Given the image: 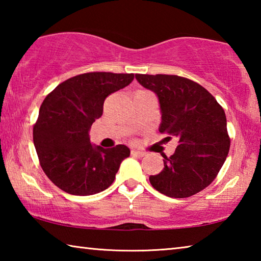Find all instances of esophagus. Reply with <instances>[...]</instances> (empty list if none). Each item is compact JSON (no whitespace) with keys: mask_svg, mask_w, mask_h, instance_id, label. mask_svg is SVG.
Returning <instances> with one entry per match:
<instances>
[{"mask_svg":"<svg viewBox=\"0 0 261 261\" xmlns=\"http://www.w3.org/2000/svg\"><path fill=\"white\" fill-rule=\"evenodd\" d=\"M131 154L134 156H139V158H143L144 155H145V153L144 152H141V151H137V149H132L131 151Z\"/></svg>","mask_w":261,"mask_h":261,"instance_id":"1","label":"esophagus"}]
</instances>
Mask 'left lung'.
I'll use <instances>...</instances> for the list:
<instances>
[{"label": "left lung", "instance_id": "8db88e82", "mask_svg": "<svg viewBox=\"0 0 261 261\" xmlns=\"http://www.w3.org/2000/svg\"><path fill=\"white\" fill-rule=\"evenodd\" d=\"M141 86L158 95L161 109L159 131L176 138L177 148L162 155L163 169L149 176L156 191L187 198L208 187L226 161L230 138L223 108L206 88L175 74H136Z\"/></svg>", "mask_w": 261, "mask_h": 261}]
</instances>
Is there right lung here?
<instances>
[{"label":"right lung","instance_id":"1","mask_svg":"<svg viewBox=\"0 0 261 261\" xmlns=\"http://www.w3.org/2000/svg\"><path fill=\"white\" fill-rule=\"evenodd\" d=\"M134 78V73L78 74L43 100L33 126V143L42 170L57 188L74 196H91L112 185L130 149L125 145L94 146L88 131L102 115L106 98Z\"/></svg>","mask_w":261,"mask_h":261}]
</instances>
